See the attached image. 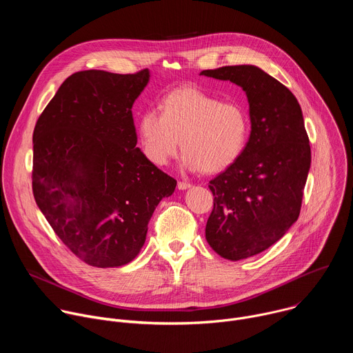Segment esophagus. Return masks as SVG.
Instances as JSON below:
<instances>
[{"label": "esophagus", "instance_id": "esophagus-1", "mask_svg": "<svg viewBox=\"0 0 353 353\" xmlns=\"http://www.w3.org/2000/svg\"><path fill=\"white\" fill-rule=\"evenodd\" d=\"M191 187V184L190 183H185V181H179V184H177V188L179 190H187V188H190Z\"/></svg>", "mask_w": 353, "mask_h": 353}]
</instances>
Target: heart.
Returning a JSON list of instances; mask_svg holds the SVG:
<instances>
[{
  "instance_id": "b5f03b06",
  "label": "heart",
  "mask_w": 353,
  "mask_h": 353,
  "mask_svg": "<svg viewBox=\"0 0 353 353\" xmlns=\"http://www.w3.org/2000/svg\"><path fill=\"white\" fill-rule=\"evenodd\" d=\"M250 117L244 106L222 102L194 86L166 93L159 110L146 109L138 119L137 132L143 155L158 166L166 165L179 150L184 169L218 173L237 161L245 146Z\"/></svg>"
}]
</instances>
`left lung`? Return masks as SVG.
Returning <instances> with one entry per match:
<instances>
[{
	"mask_svg": "<svg viewBox=\"0 0 353 353\" xmlns=\"http://www.w3.org/2000/svg\"><path fill=\"white\" fill-rule=\"evenodd\" d=\"M199 75L230 81L248 100L250 138L241 155L210 181L214 210L205 237L230 261L263 253L297 221L312 163L303 113L294 94L256 65Z\"/></svg>",
	"mask_w": 353,
	"mask_h": 353,
	"instance_id": "1",
	"label": "left lung"
}]
</instances>
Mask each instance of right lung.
Segmentation results:
<instances>
[{
    "label": "right lung",
    "mask_w": 353,
    "mask_h": 353,
    "mask_svg": "<svg viewBox=\"0 0 353 353\" xmlns=\"http://www.w3.org/2000/svg\"><path fill=\"white\" fill-rule=\"evenodd\" d=\"M149 77V70L75 72L33 131L36 204L61 241L92 267L132 261L150 216L177 184L135 146L131 109Z\"/></svg>",
    "instance_id": "right-lung-1"
}]
</instances>
